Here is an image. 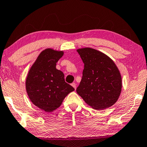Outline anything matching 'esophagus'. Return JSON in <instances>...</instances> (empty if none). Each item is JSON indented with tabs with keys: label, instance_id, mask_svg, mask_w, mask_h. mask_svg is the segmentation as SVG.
I'll return each mask as SVG.
<instances>
[{
	"label": "esophagus",
	"instance_id": "esophagus-1",
	"mask_svg": "<svg viewBox=\"0 0 147 147\" xmlns=\"http://www.w3.org/2000/svg\"><path fill=\"white\" fill-rule=\"evenodd\" d=\"M71 86H73V87L74 88V90H76V84L75 82H73V83L71 84Z\"/></svg>",
	"mask_w": 147,
	"mask_h": 147
}]
</instances>
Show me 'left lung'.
I'll return each mask as SVG.
<instances>
[{"label":"left lung","mask_w":147,"mask_h":147,"mask_svg":"<svg viewBox=\"0 0 147 147\" xmlns=\"http://www.w3.org/2000/svg\"><path fill=\"white\" fill-rule=\"evenodd\" d=\"M84 63L76 92L96 110L113 106L122 90V77L115 62L105 53L91 48L78 49Z\"/></svg>","instance_id":"1"}]
</instances>
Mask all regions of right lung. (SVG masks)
I'll list each match as a JSON object with an SVG mask.
<instances>
[{
    "label": "right lung",
    "instance_id": "1",
    "mask_svg": "<svg viewBox=\"0 0 147 147\" xmlns=\"http://www.w3.org/2000/svg\"><path fill=\"white\" fill-rule=\"evenodd\" d=\"M63 51L47 48L43 50L28 73L26 91L34 105L47 113L61 105L74 88L65 82L64 74L56 69V63L63 55Z\"/></svg>",
    "mask_w": 147,
    "mask_h": 147
}]
</instances>
